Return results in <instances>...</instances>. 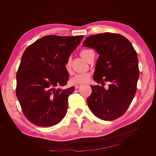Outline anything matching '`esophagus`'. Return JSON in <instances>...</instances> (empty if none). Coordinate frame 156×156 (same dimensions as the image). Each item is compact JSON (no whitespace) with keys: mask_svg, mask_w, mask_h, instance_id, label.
Wrapping results in <instances>:
<instances>
[{"mask_svg":"<svg viewBox=\"0 0 156 156\" xmlns=\"http://www.w3.org/2000/svg\"><path fill=\"white\" fill-rule=\"evenodd\" d=\"M82 86V84H75V89H78L79 87H81Z\"/></svg>","mask_w":156,"mask_h":156,"instance_id":"obj_1","label":"esophagus"}]
</instances>
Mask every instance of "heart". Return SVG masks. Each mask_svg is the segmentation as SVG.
I'll return each instance as SVG.
<instances>
[{
  "label": "heart",
  "instance_id": "1",
  "mask_svg": "<svg viewBox=\"0 0 156 156\" xmlns=\"http://www.w3.org/2000/svg\"><path fill=\"white\" fill-rule=\"evenodd\" d=\"M92 50L90 49H83L81 51V55L83 58H84L87 61L89 57V54ZM65 69L66 72L69 73L72 69V58L69 57L65 64ZM90 77V75L88 73H80L74 75L70 79L69 82L72 84H81L86 83L88 81Z\"/></svg>",
  "mask_w": 156,
  "mask_h": 156
}]
</instances>
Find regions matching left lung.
<instances>
[{
  "label": "left lung",
  "instance_id": "obj_1",
  "mask_svg": "<svg viewBox=\"0 0 156 156\" xmlns=\"http://www.w3.org/2000/svg\"><path fill=\"white\" fill-rule=\"evenodd\" d=\"M83 45L94 49L100 55L94 81L101 84L111 83L108 90L99 85L91 86L88 105L100 119L115 120L126 112L136 93L139 77L137 55L126 37L115 33L90 36Z\"/></svg>",
  "mask_w": 156,
  "mask_h": 156
}]
</instances>
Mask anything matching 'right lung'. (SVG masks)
Returning <instances> with one entry per match:
<instances>
[{
	"instance_id": "add662e5",
	"label": "right lung",
	"mask_w": 156,
	"mask_h": 156,
	"mask_svg": "<svg viewBox=\"0 0 156 156\" xmlns=\"http://www.w3.org/2000/svg\"><path fill=\"white\" fill-rule=\"evenodd\" d=\"M83 37L46 36L24 51L16 75V96L23 114L31 123L52 126L66 114L68 97L75 87H59L67 84L66 62Z\"/></svg>"
}]
</instances>
